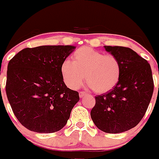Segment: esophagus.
Returning <instances> with one entry per match:
<instances>
[{
	"label": "esophagus",
	"instance_id": "esophagus-1",
	"mask_svg": "<svg viewBox=\"0 0 159 159\" xmlns=\"http://www.w3.org/2000/svg\"><path fill=\"white\" fill-rule=\"evenodd\" d=\"M86 95H87V93H86L85 92H79V97H81V98H82L83 97H85Z\"/></svg>",
	"mask_w": 159,
	"mask_h": 159
}]
</instances>
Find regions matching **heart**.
Segmentation results:
<instances>
[{
	"instance_id": "1",
	"label": "heart",
	"mask_w": 159,
	"mask_h": 159,
	"mask_svg": "<svg viewBox=\"0 0 159 159\" xmlns=\"http://www.w3.org/2000/svg\"><path fill=\"white\" fill-rule=\"evenodd\" d=\"M62 80L71 89L79 88L85 75L91 88L105 93L115 87L120 78V63L113 55L95 50L89 47L75 51L72 61L65 59L60 67Z\"/></svg>"
}]
</instances>
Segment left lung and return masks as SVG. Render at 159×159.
<instances>
[{
  "mask_svg": "<svg viewBox=\"0 0 159 159\" xmlns=\"http://www.w3.org/2000/svg\"><path fill=\"white\" fill-rule=\"evenodd\" d=\"M120 63L118 83L98 95L91 117L103 132L118 134L135 127L144 116L153 92L152 70L147 60L129 48L105 46Z\"/></svg>",
  "mask_w": 159,
  "mask_h": 159,
  "instance_id": "obj_1",
  "label": "left lung"
}]
</instances>
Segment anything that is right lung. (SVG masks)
<instances>
[{
	"mask_svg": "<svg viewBox=\"0 0 159 159\" xmlns=\"http://www.w3.org/2000/svg\"><path fill=\"white\" fill-rule=\"evenodd\" d=\"M75 48H26L10 60L6 96L16 117L26 129L54 133L66 125L73 106L79 102V94L65 85L60 67Z\"/></svg>",
	"mask_w": 159,
	"mask_h": 159,
	"instance_id": "1",
	"label": "right lung"
}]
</instances>
